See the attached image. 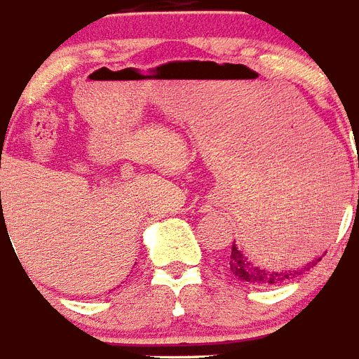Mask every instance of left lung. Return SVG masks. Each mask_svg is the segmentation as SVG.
<instances>
[{
  "label": "left lung",
  "mask_w": 359,
  "mask_h": 359,
  "mask_svg": "<svg viewBox=\"0 0 359 359\" xmlns=\"http://www.w3.org/2000/svg\"><path fill=\"white\" fill-rule=\"evenodd\" d=\"M319 217H311V215L300 217L298 220H294L293 224H287V228L283 229V231H285V233H283V239L291 241V246H297L298 243H302V241L308 239L309 235H313V229L319 228ZM317 261H320V257L309 261L308 265L291 269V271H274L271 266L266 269V266L254 263V261L248 257V248H246L245 252V248H243V246L239 248L233 241L231 252L228 254V269L237 280H241V282H246L250 283V285L261 287V285H280V283L283 282H289V280L300 276L304 271H309L311 266H315Z\"/></svg>",
  "instance_id": "1"
}]
</instances>
